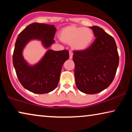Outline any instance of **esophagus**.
<instances>
[{"label":"esophagus","mask_w":132,"mask_h":132,"mask_svg":"<svg viewBox=\"0 0 132 132\" xmlns=\"http://www.w3.org/2000/svg\"><path fill=\"white\" fill-rule=\"evenodd\" d=\"M69 55H70L69 58H70V59H71L72 58H73V53H72V52H71V51H70V52H69Z\"/></svg>","instance_id":"34e87169"}]
</instances>
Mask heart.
Returning a JSON list of instances; mask_svg holds the SVG:
<instances>
[{
    "label": "heart",
    "instance_id": "1",
    "mask_svg": "<svg viewBox=\"0 0 132 132\" xmlns=\"http://www.w3.org/2000/svg\"><path fill=\"white\" fill-rule=\"evenodd\" d=\"M59 37L63 43L71 44L75 50L82 51L91 46L94 35L91 29L70 25L60 30Z\"/></svg>",
    "mask_w": 132,
    "mask_h": 132
}]
</instances>
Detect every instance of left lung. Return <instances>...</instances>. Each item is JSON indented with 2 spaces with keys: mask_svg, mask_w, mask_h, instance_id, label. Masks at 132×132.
Returning a JSON list of instances; mask_svg holds the SVG:
<instances>
[{
  "mask_svg": "<svg viewBox=\"0 0 132 132\" xmlns=\"http://www.w3.org/2000/svg\"><path fill=\"white\" fill-rule=\"evenodd\" d=\"M95 37L86 50L73 52L77 88L88 94L100 93L114 79L119 64V55L113 38L97 26L90 27Z\"/></svg>",
  "mask_w": 132,
  "mask_h": 132,
  "instance_id": "8db88e82",
  "label": "left lung"
}]
</instances>
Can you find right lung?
<instances>
[{"instance_id": "obj_1", "label": "right lung", "mask_w": 132, "mask_h": 132, "mask_svg": "<svg viewBox=\"0 0 132 132\" xmlns=\"http://www.w3.org/2000/svg\"><path fill=\"white\" fill-rule=\"evenodd\" d=\"M56 29L54 25L34 23L21 32L17 38L12 62L19 80L25 89L35 94L50 93L57 87L63 64L69 58V52L64 50H48L37 64L29 65L22 55L29 41L41 40L43 46L48 48L53 40Z\"/></svg>"}]
</instances>
